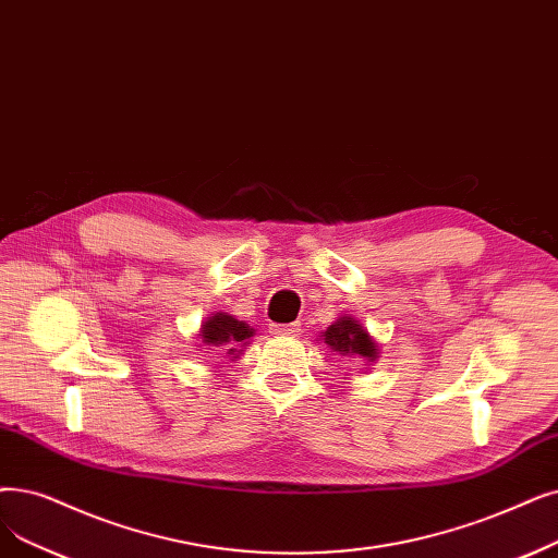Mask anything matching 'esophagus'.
<instances>
[{
    "label": "esophagus",
    "instance_id": "1",
    "mask_svg": "<svg viewBox=\"0 0 558 558\" xmlns=\"http://www.w3.org/2000/svg\"><path fill=\"white\" fill-rule=\"evenodd\" d=\"M274 335H282V337H296L299 335V326L296 324H289V326H274L271 328Z\"/></svg>",
    "mask_w": 558,
    "mask_h": 558
}]
</instances>
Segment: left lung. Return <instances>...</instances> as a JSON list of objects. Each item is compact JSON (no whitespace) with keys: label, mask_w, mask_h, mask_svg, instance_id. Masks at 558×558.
<instances>
[{"label":"left lung","mask_w":558,"mask_h":558,"mask_svg":"<svg viewBox=\"0 0 558 558\" xmlns=\"http://www.w3.org/2000/svg\"><path fill=\"white\" fill-rule=\"evenodd\" d=\"M324 339L326 344H330L335 351L351 353L357 357H369V360L376 357V344L372 342V337L351 317H344L335 322L332 326H328V330L324 332Z\"/></svg>","instance_id":"1"}]
</instances>
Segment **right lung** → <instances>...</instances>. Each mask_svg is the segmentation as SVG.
<instances>
[{"instance_id":"obj_1","label":"right lung","mask_w":558,"mask_h":558,"mask_svg":"<svg viewBox=\"0 0 558 558\" xmlns=\"http://www.w3.org/2000/svg\"><path fill=\"white\" fill-rule=\"evenodd\" d=\"M248 337H253V328L244 322H236L226 312H219L216 317H209L203 330L205 344H214V347L223 344L226 351L230 353H234L239 347H244Z\"/></svg>"}]
</instances>
